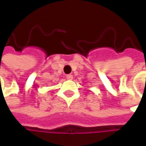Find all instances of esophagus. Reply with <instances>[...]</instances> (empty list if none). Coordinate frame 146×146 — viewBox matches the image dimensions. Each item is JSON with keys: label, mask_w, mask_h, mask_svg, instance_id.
<instances>
[{"label": "esophagus", "mask_w": 146, "mask_h": 146, "mask_svg": "<svg viewBox=\"0 0 146 146\" xmlns=\"http://www.w3.org/2000/svg\"><path fill=\"white\" fill-rule=\"evenodd\" d=\"M66 79H67V80H72V79H73V75H72V74H68V75H66Z\"/></svg>", "instance_id": "esophagus-1"}]
</instances>
